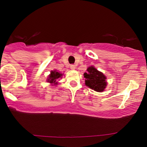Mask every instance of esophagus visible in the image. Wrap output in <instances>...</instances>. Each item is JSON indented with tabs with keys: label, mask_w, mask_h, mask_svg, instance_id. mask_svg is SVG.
I'll list each match as a JSON object with an SVG mask.
<instances>
[{
	"label": "esophagus",
	"mask_w": 147,
	"mask_h": 147,
	"mask_svg": "<svg viewBox=\"0 0 147 147\" xmlns=\"http://www.w3.org/2000/svg\"><path fill=\"white\" fill-rule=\"evenodd\" d=\"M70 69L71 70H75L76 69V66L74 65H70Z\"/></svg>",
	"instance_id": "esophagus-1"
}]
</instances>
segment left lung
Wrapping results in <instances>:
<instances>
[{"mask_svg": "<svg viewBox=\"0 0 147 147\" xmlns=\"http://www.w3.org/2000/svg\"><path fill=\"white\" fill-rule=\"evenodd\" d=\"M86 71L84 74L86 86L99 93L104 91L108 84L106 76L93 66L88 67Z\"/></svg>", "mask_w": 147, "mask_h": 147, "instance_id": "8db88e82", "label": "left lung"}]
</instances>
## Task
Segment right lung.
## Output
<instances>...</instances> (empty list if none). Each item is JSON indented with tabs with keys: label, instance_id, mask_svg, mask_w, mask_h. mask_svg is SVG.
I'll return each instance as SVG.
<instances>
[{
	"label": "right lung",
	"instance_id": "add662e5",
	"mask_svg": "<svg viewBox=\"0 0 147 147\" xmlns=\"http://www.w3.org/2000/svg\"><path fill=\"white\" fill-rule=\"evenodd\" d=\"M63 76V74L61 72L57 71V70H53L50 71V74H49L48 78H47V82L50 83L52 86H56L58 84L57 80L60 78H61Z\"/></svg>",
	"mask_w": 147,
	"mask_h": 147
}]
</instances>
